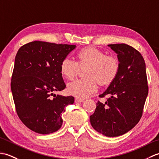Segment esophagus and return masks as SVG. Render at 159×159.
<instances>
[{
    "label": "esophagus",
    "instance_id": "34e87169",
    "mask_svg": "<svg viewBox=\"0 0 159 159\" xmlns=\"http://www.w3.org/2000/svg\"><path fill=\"white\" fill-rule=\"evenodd\" d=\"M84 101L83 99L81 98H75V102L76 103H79V102H83Z\"/></svg>",
    "mask_w": 159,
    "mask_h": 159
}]
</instances>
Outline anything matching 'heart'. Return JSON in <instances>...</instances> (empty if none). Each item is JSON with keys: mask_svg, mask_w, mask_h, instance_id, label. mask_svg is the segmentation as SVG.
Here are the masks:
<instances>
[{"mask_svg": "<svg viewBox=\"0 0 159 159\" xmlns=\"http://www.w3.org/2000/svg\"><path fill=\"white\" fill-rule=\"evenodd\" d=\"M77 61L69 57L64 58L60 69L67 80H73L79 72L80 67H87L86 79H78L67 85V92L78 98H85L95 93L97 81L101 85L112 83L119 72L120 64L116 57L107 54L93 47L80 50L76 54Z\"/></svg>", "mask_w": 159, "mask_h": 159, "instance_id": "obj_1", "label": "heart"}]
</instances>
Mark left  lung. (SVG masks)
I'll return each mask as SVG.
<instances>
[{
    "instance_id": "left-lung-1",
    "label": "left lung",
    "mask_w": 159,
    "mask_h": 159,
    "mask_svg": "<svg viewBox=\"0 0 159 159\" xmlns=\"http://www.w3.org/2000/svg\"><path fill=\"white\" fill-rule=\"evenodd\" d=\"M117 54L120 67L117 76L100 98L108 95L105 103L98 101L90 122L107 137H118L136 126L142 116L148 93L146 63L141 53L125 43L109 44Z\"/></svg>"
}]
</instances>
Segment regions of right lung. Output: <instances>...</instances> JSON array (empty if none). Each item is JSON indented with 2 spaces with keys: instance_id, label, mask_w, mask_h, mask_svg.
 I'll return each instance as SVG.
<instances>
[{
  "instance_id": "right-lung-1",
  "label": "right lung",
  "mask_w": 159,
  "mask_h": 159,
  "mask_svg": "<svg viewBox=\"0 0 159 159\" xmlns=\"http://www.w3.org/2000/svg\"><path fill=\"white\" fill-rule=\"evenodd\" d=\"M75 45L34 41L20 48L15 58L11 89L16 112L22 123L39 134L61 127L66 107L73 96L56 95L66 88L60 66Z\"/></svg>"
}]
</instances>
